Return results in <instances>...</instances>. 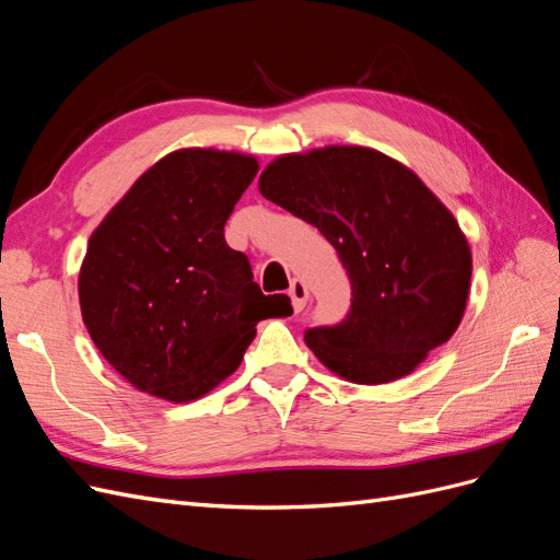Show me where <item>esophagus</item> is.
<instances>
[{
    "mask_svg": "<svg viewBox=\"0 0 560 560\" xmlns=\"http://www.w3.org/2000/svg\"><path fill=\"white\" fill-rule=\"evenodd\" d=\"M290 296H292V306L294 311H303L306 308V301H308V287L303 280H294L290 287Z\"/></svg>",
    "mask_w": 560,
    "mask_h": 560,
    "instance_id": "34e87169",
    "label": "esophagus"
}]
</instances>
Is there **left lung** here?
<instances>
[{
    "label": "left lung",
    "mask_w": 560,
    "mask_h": 560,
    "mask_svg": "<svg viewBox=\"0 0 560 560\" xmlns=\"http://www.w3.org/2000/svg\"><path fill=\"white\" fill-rule=\"evenodd\" d=\"M259 191L313 224L343 261L348 317L306 331V346L336 376L360 385L404 378L455 334L469 296V243L404 163L329 144L270 161Z\"/></svg>",
    "instance_id": "obj_1"
}]
</instances>
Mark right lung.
I'll use <instances>...</instances> for the list:
<instances>
[{
    "label": "right lung",
    "instance_id": "right-lung-1",
    "mask_svg": "<svg viewBox=\"0 0 560 560\" xmlns=\"http://www.w3.org/2000/svg\"><path fill=\"white\" fill-rule=\"evenodd\" d=\"M259 173L241 151L177 149L138 177L93 231L79 306L103 358L140 393L208 395L241 366L266 317L292 315L264 296L224 224Z\"/></svg>",
    "mask_w": 560,
    "mask_h": 560
}]
</instances>
